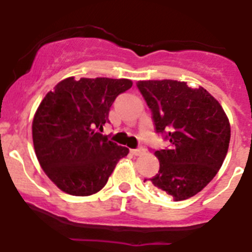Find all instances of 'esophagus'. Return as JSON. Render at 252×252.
Returning <instances> with one entry per match:
<instances>
[{"mask_svg": "<svg viewBox=\"0 0 252 252\" xmlns=\"http://www.w3.org/2000/svg\"><path fill=\"white\" fill-rule=\"evenodd\" d=\"M145 152V149H142V147H139V149H134L131 150V154L135 155V156H140V155H142Z\"/></svg>", "mask_w": 252, "mask_h": 252, "instance_id": "obj_1", "label": "esophagus"}]
</instances>
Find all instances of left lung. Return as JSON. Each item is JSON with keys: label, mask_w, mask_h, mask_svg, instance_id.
<instances>
[{"label": "left lung", "mask_w": 252, "mask_h": 252, "mask_svg": "<svg viewBox=\"0 0 252 252\" xmlns=\"http://www.w3.org/2000/svg\"><path fill=\"white\" fill-rule=\"evenodd\" d=\"M136 86L152 112L156 133L171 142L168 149L155 151L159 171L150 180L174 201L189 199L224 161L230 140L227 114L202 86L192 89L169 79L139 81Z\"/></svg>", "instance_id": "obj_1"}]
</instances>
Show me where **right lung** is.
<instances>
[{
    "label": "right lung",
    "mask_w": 252,
    "mask_h": 252,
    "mask_svg": "<svg viewBox=\"0 0 252 252\" xmlns=\"http://www.w3.org/2000/svg\"><path fill=\"white\" fill-rule=\"evenodd\" d=\"M129 79L70 77L47 93L32 121L39 163L62 191L89 196L107 183L129 149L108 140L102 130L117 96L129 90Z\"/></svg>",
    "instance_id": "obj_1"
}]
</instances>
